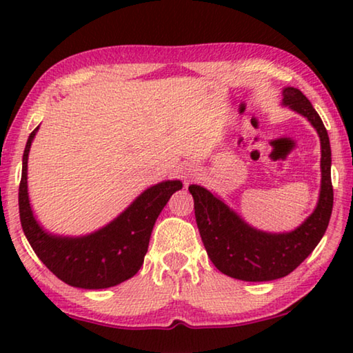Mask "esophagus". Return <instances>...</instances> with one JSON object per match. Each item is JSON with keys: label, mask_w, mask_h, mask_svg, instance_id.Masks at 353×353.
<instances>
[{"label": "esophagus", "mask_w": 353, "mask_h": 353, "mask_svg": "<svg viewBox=\"0 0 353 353\" xmlns=\"http://www.w3.org/2000/svg\"><path fill=\"white\" fill-rule=\"evenodd\" d=\"M179 174L185 183H188L199 176V168L194 163H182L179 168Z\"/></svg>", "instance_id": "obj_1"}]
</instances>
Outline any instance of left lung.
<instances>
[{"label": "left lung", "instance_id": "8db88e82", "mask_svg": "<svg viewBox=\"0 0 353 353\" xmlns=\"http://www.w3.org/2000/svg\"><path fill=\"white\" fill-rule=\"evenodd\" d=\"M283 105L305 117L321 139L319 202L305 223L288 234H266L244 223L204 187H188L202 243L213 265L225 276L246 282H270L294 271L324 236L333 208L332 151L324 123L305 94L294 87L283 90Z\"/></svg>", "mask_w": 353, "mask_h": 353}]
</instances>
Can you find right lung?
Listing matches in <instances>:
<instances>
[{"mask_svg":"<svg viewBox=\"0 0 353 353\" xmlns=\"http://www.w3.org/2000/svg\"><path fill=\"white\" fill-rule=\"evenodd\" d=\"M37 130L29 135L23 152L19 190L21 227L34 252L56 277L76 288H110L134 277L145 260L155 219L182 182L165 181L143 191L117 219L94 234L51 235L35 221L28 198V155Z\"/></svg>","mask_w":353,"mask_h":353,"instance_id":"add662e5","label":"right lung"}]
</instances>
